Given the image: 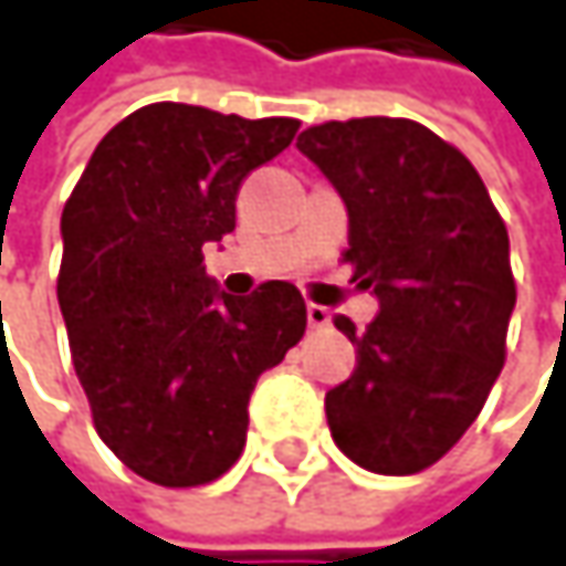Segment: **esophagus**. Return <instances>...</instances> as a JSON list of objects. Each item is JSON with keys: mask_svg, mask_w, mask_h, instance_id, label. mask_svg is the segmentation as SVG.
I'll use <instances>...</instances> for the list:
<instances>
[{"mask_svg": "<svg viewBox=\"0 0 566 566\" xmlns=\"http://www.w3.org/2000/svg\"><path fill=\"white\" fill-rule=\"evenodd\" d=\"M307 324L311 327H327L331 324V311L321 304H307Z\"/></svg>", "mask_w": 566, "mask_h": 566, "instance_id": "esophagus-1", "label": "esophagus"}]
</instances>
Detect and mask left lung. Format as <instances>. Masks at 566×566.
<instances>
[{
  "label": "left lung",
  "instance_id": "obj_1",
  "mask_svg": "<svg viewBox=\"0 0 566 566\" xmlns=\"http://www.w3.org/2000/svg\"><path fill=\"white\" fill-rule=\"evenodd\" d=\"M297 148L343 197V262L379 297L363 334L334 317L356 343L353 376L324 401L334 443L363 470L421 473L467 434L502 373L515 307L505 223L470 158L421 123H324Z\"/></svg>",
  "mask_w": 566,
  "mask_h": 566
}]
</instances>
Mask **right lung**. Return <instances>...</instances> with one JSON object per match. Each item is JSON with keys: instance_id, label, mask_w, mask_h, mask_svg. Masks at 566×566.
I'll list each match as a JSON object with an SVG mask.
<instances>
[{"instance_id": "add662e5", "label": "right lung", "mask_w": 566, "mask_h": 566, "mask_svg": "<svg viewBox=\"0 0 566 566\" xmlns=\"http://www.w3.org/2000/svg\"><path fill=\"white\" fill-rule=\"evenodd\" d=\"M297 119L151 103L103 135L64 203L57 304L96 434L148 483L220 480L245 447L249 395L304 336L294 284L220 291L203 245L235 230L249 171Z\"/></svg>"}]
</instances>
